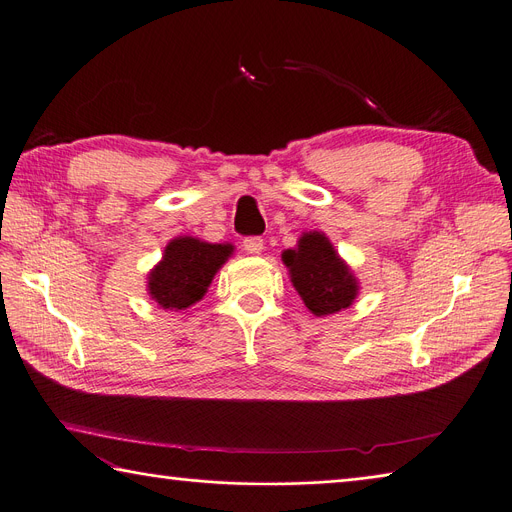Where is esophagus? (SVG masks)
<instances>
[{"label":"esophagus","instance_id":"obj_1","mask_svg":"<svg viewBox=\"0 0 512 512\" xmlns=\"http://www.w3.org/2000/svg\"><path fill=\"white\" fill-rule=\"evenodd\" d=\"M242 246L249 255H259L263 251V240L259 236H251V238H244Z\"/></svg>","mask_w":512,"mask_h":512}]
</instances>
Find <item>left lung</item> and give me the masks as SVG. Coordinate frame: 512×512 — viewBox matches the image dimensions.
<instances>
[{
	"label": "left lung",
	"mask_w": 512,
	"mask_h": 512,
	"mask_svg": "<svg viewBox=\"0 0 512 512\" xmlns=\"http://www.w3.org/2000/svg\"><path fill=\"white\" fill-rule=\"evenodd\" d=\"M282 261L289 268L295 291L316 316L346 310L358 295L354 274L325 234L306 232L299 238L297 249L282 253Z\"/></svg>",
	"instance_id": "obj_1"
}]
</instances>
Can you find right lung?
<instances>
[{
    "label": "right lung",
    "instance_id": "add662e5",
    "mask_svg": "<svg viewBox=\"0 0 512 512\" xmlns=\"http://www.w3.org/2000/svg\"><path fill=\"white\" fill-rule=\"evenodd\" d=\"M232 244H211L192 236L170 240L162 261L149 272L147 291L164 310H185L200 301L217 270L232 255Z\"/></svg>",
    "mask_w": 512,
    "mask_h": 512
}]
</instances>
